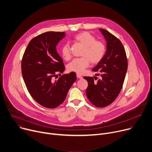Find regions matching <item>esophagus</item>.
<instances>
[{"instance_id":"34e87169","label":"esophagus","mask_w":152,"mask_h":152,"mask_svg":"<svg viewBox=\"0 0 152 152\" xmlns=\"http://www.w3.org/2000/svg\"><path fill=\"white\" fill-rule=\"evenodd\" d=\"M76 76H77V77L79 78V79H82V76H81L80 75L77 74V75H76Z\"/></svg>"}]
</instances>
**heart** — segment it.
<instances>
[{"label": "heart", "mask_w": 152, "mask_h": 152, "mask_svg": "<svg viewBox=\"0 0 152 152\" xmlns=\"http://www.w3.org/2000/svg\"><path fill=\"white\" fill-rule=\"evenodd\" d=\"M76 42L84 46L80 58L73 60L68 65V71L81 74L89 66L90 62L92 64L99 63L104 57L106 52L105 44L88 32L84 31L78 33L74 37ZM61 54L63 58L68 61L71 58L70 47L68 43L65 44L61 48Z\"/></svg>", "instance_id": "heart-1"}]
</instances>
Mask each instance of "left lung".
I'll list each match as a JSON object with an SVG mask.
<instances>
[{
	"label": "left lung",
	"mask_w": 152,
	"mask_h": 152,
	"mask_svg": "<svg viewBox=\"0 0 152 152\" xmlns=\"http://www.w3.org/2000/svg\"><path fill=\"white\" fill-rule=\"evenodd\" d=\"M107 40V51L103 59L93 69L99 71L97 77L84 76L88 82L86 94L94 106L103 108L111 104L122 90L128 67L126 50L119 39L108 31L100 28Z\"/></svg>",
	"instance_id": "left-lung-1"
}]
</instances>
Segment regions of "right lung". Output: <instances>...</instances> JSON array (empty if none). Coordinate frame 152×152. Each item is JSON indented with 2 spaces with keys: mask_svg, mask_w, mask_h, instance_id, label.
Listing matches in <instances>:
<instances>
[{
  "mask_svg": "<svg viewBox=\"0 0 152 152\" xmlns=\"http://www.w3.org/2000/svg\"><path fill=\"white\" fill-rule=\"evenodd\" d=\"M65 36V32L48 31L34 37L22 59V74L26 88L34 101L45 108L59 106L77 79L76 73L71 72L53 80L65 70L56 51L58 43Z\"/></svg>",
  "mask_w": 152,
  "mask_h": 152,
  "instance_id": "add662e5",
  "label": "right lung"
}]
</instances>
